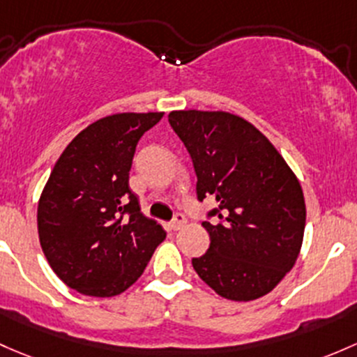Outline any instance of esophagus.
<instances>
[{
  "mask_svg": "<svg viewBox=\"0 0 357 357\" xmlns=\"http://www.w3.org/2000/svg\"><path fill=\"white\" fill-rule=\"evenodd\" d=\"M185 224H186V217L183 215V213H176L174 219H172L171 224H169V227H171L172 231H179Z\"/></svg>",
  "mask_w": 357,
  "mask_h": 357,
  "instance_id": "1",
  "label": "esophagus"
}]
</instances>
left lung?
Wrapping results in <instances>:
<instances>
[{"label":"left lung","mask_w":357,"mask_h":357,"mask_svg":"<svg viewBox=\"0 0 357 357\" xmlns=\"http://www.w3.org/2000/svg\"><path fill=\"white\" fill-rule=\"evenodd\" d=\"M169 123L188 150L197 198L213 197L217 226L205 220L210 246L195 272L231 301L268 294L294 267L306 205L301 185L261 131L224 111H172Z\"/></svg>","instance_id":"1"}]
</instances>
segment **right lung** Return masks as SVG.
Wrapping results in <instances>:
<instances>
[{
  "instance_id": "1",
  "label": "right lung",
  "mask_w": 357,
  "mask_h": 357,
  "mask_svg": "<svg viewBox=\"0 0 357 357\" xmlns=\"http://www.w3.org/2000/svg\"><path fill=\"white\" fill-rule=\"evenodd\" d=\"M162 116H106L80 131L52 167L37 207L39 241L56 275L82 294H121L166 239L128 185L138 140Z\"/></svg>"
}]
</instances>
